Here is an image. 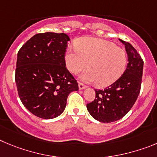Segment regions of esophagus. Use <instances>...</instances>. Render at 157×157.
<instances>
[{
  "instance_id": "1",
  "label": "esophagus",
  "mask_w": 157,
  "mask_h": 157,
  "mask_svg": "<svg viewBox=\"0 0 157 157\" xmlns=\"http://www.w3.org/2000/svg\"><path fill=\"white\" fill-rule=\"evenodd\" d=\"M78 86H79V89H80V90H82V89L86 88V85H84V84H82V83H79Z\"/></svg>"
}]
</instances>
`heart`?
I'll use <instances>...</instances> for the list:
<instances>
[{
    "instance_id": "1",
    "label": "heart",
    "mask_w": 157,
    "mask_h": 157,
    "mask_svg": "<svg viewBox=\"0 0 157 157\" xmlns=\"http://www.w3.org/2000/svg\"><path fill=\"white\" fill-rule=\"evenodd\" d=\"M76 50L67 49L65 60L67 69L73 74L87 70L81 79L95 81L98 87L112 84L124 73L127 55L124 49L113 43L94 37L80 38L75 44Z\"/></svg>"
}]
</instances>
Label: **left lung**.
I'll list each match as a JSON object with an SVG mask.
<instances>
[{"mask_svg": "<svg viewBox=\"0 0 157 157\" xmlns=\"http://www.w3.org/2000/svg\"><path fill=\"white\" fill-rule=\"evenodd\" d=\"M124 45L128 63L123 75L105 89H95V98L87 104L91 117L102 123L121 119L132 108L141 90L143 60L130 43L120 40Z\"/></svg>", "mask_w": 157, "mask_h": 157, "instance_id": "left-lung-1", "label": "left lung"}]
</instances>
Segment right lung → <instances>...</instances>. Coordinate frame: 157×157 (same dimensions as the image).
Here are the masks:
<instances>
[{
  "instance_id": "right-lung-1",
  "label": "right lung",
  "mask_w": 157,
  "mask_h": 157,
  "mask_svg": "<svg viewBox=\"0 0 157 157\" xmlns=\"http://www.w3.org/2000/svg\"><path fill=\"white\" fill-rule=\"evenodd\" d=\"M66 33H37L19 49L15 83L21 101L31 113L53 119L63 113L77 81L66 67Z\"/></svg>"
}]
</instances>
